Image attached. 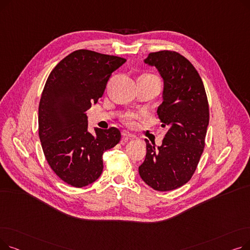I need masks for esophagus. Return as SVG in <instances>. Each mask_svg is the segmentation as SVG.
Masks as SVG:
<instances>
[{
  "label": "esophagus",
  "instance_id": "esophagus-1",
  "mask_svg": "<svg viewBox=\"0 0 250 250\" xmlns=\"http://www.w3.org/2000/svg\"><path fill=\"white\" fill-rule=\"evenodd\" d=\"M122 136H123V141H127V140H129V139H133V138H135V136L134 135H132V134H129L127 130H123L122 132Z\"/></svg>",
  "mask_w": 250,
  "mask_h": 250
}]
</instances>
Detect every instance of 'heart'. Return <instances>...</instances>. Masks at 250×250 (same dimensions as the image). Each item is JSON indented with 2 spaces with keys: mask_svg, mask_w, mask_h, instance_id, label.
<instances>
[{
  "mask_svg": "<svg viewBox=\"0 0 250 250\" xmlns=\"http://www.w3.org/2000/svg\"><path fill=\"white\" fill-rule=\"evenodd\" d=\"M151 76H153V75H151ZM140 116L141 115L138 114V113L128 112V113H126V114H125L123 116V122L127 126L133 127V126H135L137 125V120H138V118H140Z\"/></svg>",
  "mask_w": 250,
  "mask_h": 250,
  "instance_id": "1",
  "label": "heart"
}]
</instances>
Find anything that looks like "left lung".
<instances>
[{
	"label": "left lung",
	"mask_w": 250,
	"mask_h": 250,
	"mask_svg": "<svg viewBox=\"0 0 250 250\" xmlns=\"http://www.w3.org/2000/svg\"><path fill=\"white\" fill-rule=\"evenodd\" d=\"M145 62L155 65L164 80L163 102L157 113L168 132L158 148L145 140L147 154L139 173L155 190H173L190 180L204 152L208 97L200 74L178 52H151Z\"/></svg>",
	"instance_id": "obj_1"
}]
</instances>
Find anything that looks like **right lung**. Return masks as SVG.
<instances>
[{
    "mask_svg": "<svg viewBox=\"0 0 250 250\" xmlns=\"http://www.w3.org/2000/svg\"><path fill=\"white\" fill-rule=\"evenodd\" d=\"M125 59L78 49L62 59L45 82L38 107V135L45 159L62 181L84 188L102 173V154L121 140L120 129L88 133L86 112L97 103Z\"/></svg>",
    "mask_w": 250,
    "mask_h": 250,
    "instance_id": "right-lung-1",
    "label": "right lung"
}]
</instances>
